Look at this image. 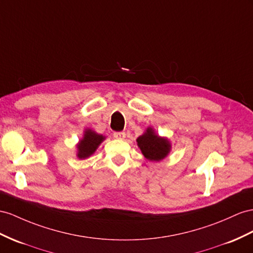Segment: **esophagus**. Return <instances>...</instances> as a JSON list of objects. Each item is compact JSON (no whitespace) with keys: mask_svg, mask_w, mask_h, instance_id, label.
Listing matches in <instances>:
<instances>
[{"mask_svg":"<svg viewBox=\"0 0 253 253\" xmlns=\"http://www.w3.org/2000/svg\"><path fill=\"white\" fill-rule=\"evenodd\" d=\"M113 135H114V138L122 140V139H124V138H125L126 133H125V132H123V131H119V132H114V133H113Z\"/></svg>","mask_w":253,"mask_h":253,"instance_id":"esophagus-1","label":"esophagus"}]
</instances>
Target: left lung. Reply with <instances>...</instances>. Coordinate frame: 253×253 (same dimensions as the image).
<instances>
[{"label":"left lung","instance_id":"1","mask_svg":"<svg viewBox=\"0 0 253 253\" xmlns=\"http://www.w3.org/2000/svg\"><path fill=\"white\" fill-rule=\"evenodd\" d=\"M138 146L144 157L151 161L164 159L170 152V143L165 138L158 137L152 128H147L145 133L137 139Z\"/></svg>","mask_w":253,"mask_h":253}]
</instances>
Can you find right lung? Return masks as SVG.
Listing matches in <instances>:
<instances>
[{
    "label": "right lung",
    "mask_w": 253,
    "mask_h": 253,
    "mask_svg": "<svg viewBox=\"0 0 253 253\" xmlns=\"http://www.w3.org/2000/svg\"><path fill=\"white\" fill-rule=\"evenodd\" d=\"M103 139L105 137L92 131L90 129L85 130L83 139L78 145V157L80 159L89 157L96 151V148L98 147Z\"/></svg>",
    "instance_id": "add662e5"
}]
</instances>
